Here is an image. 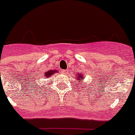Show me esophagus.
Here are the masks:
<instances>
[{"label":"esophagus","mask_w":135,"mask_h":135,"mask_svg":"<svg viewBox=\"0 0 135 135\" xmlns=\"http://www.w3.org/2000/svg\"><path fill=\"white\" fill-rule=\"evenodd\" d=\"M62 73L64 75H67V74H68V70H63Z\"/></svg>","instance_id":"esophagus-1"}]
</instances>
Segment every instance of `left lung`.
Here are the masks:
<instances>
[{
  "instance_id": "8db88e82",
  "label": "left lung",
  "mask_w": 135,
  "mask_h": 135,
  "mask_svg": "<svg viewBox=\"0 0 135 135\" xmlns=\"http://www.w3.org/2000/svg\"><path fill=\"white\" fill-rule=\"evenodd\" d=\"M75 76L77 77L76 79L79 81V83H81L80 84H81V83L83 82V80H84V78L85 75H84L82 73H78V74H77V75H75Z\"/></svg>"
}]
</instances>
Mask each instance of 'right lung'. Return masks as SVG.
<instances>
[{"instance_id":"add662e5","label":"right lung","mask_w":135,"mask_h":135,"mask_svg":"<svg viewBox=\"0 0 135 135\" xmlns=\"http://www.w3.org/2000/svg\"><path fill=\"white\" fill-rule=\"evenodd\" d=\"M57 73V70H48L47 72L45 73L44 74V78H49V77H51L52 75H54V73Z\"/></svg>"}]
</instances>
